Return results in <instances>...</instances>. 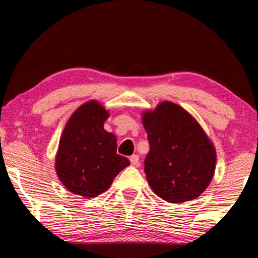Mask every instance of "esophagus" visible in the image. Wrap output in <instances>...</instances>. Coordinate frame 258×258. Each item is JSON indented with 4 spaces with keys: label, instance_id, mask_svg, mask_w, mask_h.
Returning <instances> with one entry per match:
<instances>
[{
    "label": "esophagus",
    "instance_id": "esophagus-1",
    "mask_svg": "<svg viewBox=\"0 0 258 258\" xmlns=\"http://www.w3.org/2000/svg\"><path fill=\"white\" fill-rule=\"evenodd\" d=\"M139 155H136V154H134V155H132L130 157V162L133 164V165H139Z\"/></svg>",
    "mask_w": 258,
    "mask_h": 258
}]
</instances>
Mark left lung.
Listing matches in <instances>:
<instances>
[{"label":"left lung","mask_w":258,"mask_h":258,"mask_svg":"<svg viewBox=\"0 0 258 258\" xmlns=\"http://www.w3.org/2000/svg\"><path fill=\"white\" fill-rule=\"evenodd\" d=\"M150 152L144 172L154 193L169 203L195 200L210 185L216 153L204 131L184 108L163 102L143 116Z\"/></svg>","instance_id":"8db88e82"}]
</instances>
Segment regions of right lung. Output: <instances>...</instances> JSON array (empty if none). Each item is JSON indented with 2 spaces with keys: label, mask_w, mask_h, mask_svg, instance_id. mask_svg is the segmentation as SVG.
Wrapping results in <instances>:
<instances>
[{
  "label": "right lung",
  "mask_w": 258,
  "mask_h": 258,
  "mask_svg": "<svg viewBox=\"0 0 258 258\" xmlns=\"http://www.w3.org/2000/svg\"><path fill=\"white\" fill-rule=\"evenodd\" d=\"M108 113L96 102L82 105L71 116L59 142L55 168L70 191L91 199L105 191L130 165L116 153V138L103 125Z\"/></svg>",
  "instance_id": "1"
}]
</instances>
